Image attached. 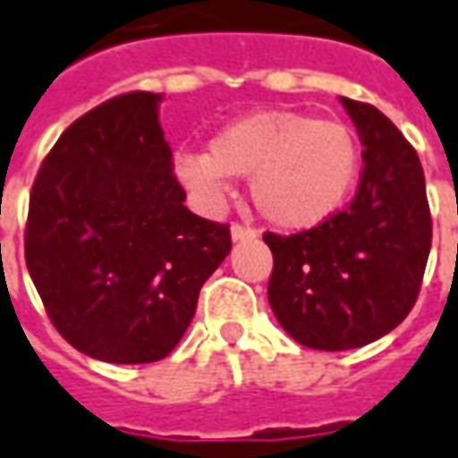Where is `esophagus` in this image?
Segmentation results:
<instances>
[{
	"instance_id": "obj_1",
	"label": "esophagus",
	"mask_w": 458,
	"mask_h": 458,
	"mask_svg": "<svg viewBox=\"0 0 458 458\" xmlns=\"http://www.w3.org/2000/svg\"><path fill=\"white\" fill-rule=\"evenodd\" d=\"M254 236H257V229L244 226V224H232V239L234 242H244V239H254Z\"/></svg>"
}]
</instances>
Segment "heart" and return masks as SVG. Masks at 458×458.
I'll return each instance as SVG.
<instances>
[{"label": "heart", "mask_w": 458, "mask_h": 458, "mask_svg": "<svg viewBox=\"0 0 458 458\" xmlns=\"http://www.w3.org/2000/svg\"><path fill=\"white\" fill-rule=\"evenodd\" d=\"M361 166L354 129L339 119L264 109L239 116L211 139L209 154H182L179 182L214 201L226 179H251L254 207L282 229H311L349 199Z\"/></svg>", "instance_id": "heart-1"}]
</instances>
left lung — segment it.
I'll use <instances>...</instances> for the list:
<instances>
[{
    "label": "left lung",
    "mask_w": 458,
    "mask_h": 458,
    "mask_svg": "<svg viewBox=\"0 0 458 458\" xmlns=\"http://www.w3.org/2000/svg\"><path fill=\"white\" fill-rule=\"evenodd\" d=\"M361 139L359 187L342 211L296 234H264L274 254L269 304L309 349L377 342L416 304L431 249L427 182L416 149L371 104L342 97Z\"/></svg>",
    "instance_id": "left-lung-1"
}]
</instances>
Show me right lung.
<instances>
[{
	"mask_svg": "<svg viewBox=\"0 0 458 458\" xmlns=\"http://www.w3.org/2000/svg\"><path fill=\"white\" fill-rule=\"evenodd\" d=\"M159 102L162 94L129 91L79 116L31 187V282L66 342L109 364L169 354L232 249L229 224L184 207Z\"/></svg>",
	"mask_w": 458,
	"mask_h": 458,
	"instance_id": "obj_1",
	"label": "right lung"
}]
</instances>
